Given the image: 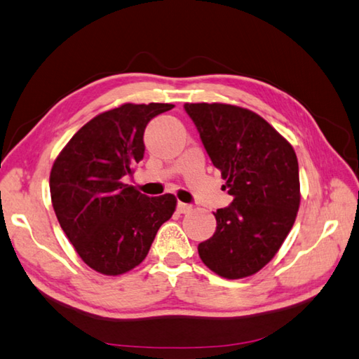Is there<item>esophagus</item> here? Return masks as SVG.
<instances>
[{
    "instance_id": "esophagus-1",
    "label": "esophagus",
    "mask_w": 359,
    "mask_h": 359,
    "mask_svg": "<svg viewBox=\"0 0 359 359\" xmlns=\"http://www.w3.org/2000/svg\"><path fill=\"white\" fill-rule=\"evenodd\" d=\"M177 212H179V213H188V212H191V205H189V203L179 202V203H177Z\"/></svg>"
}]
</instances>
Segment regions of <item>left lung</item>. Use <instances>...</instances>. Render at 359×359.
<instances>
[{
    "instance_id": "left-lung-1",
    "label": "left lung",
    "mask_w": 359,
    "mask_h": 359,
    "mask_svg": "<svg viewBox=\"0 0 359 359\" xmlns=\"http://www.w3.org/2000/svg\"><path fill=\"white\" fill-rule=\"evenodd\" d=\"M233 202L215 215L199 257L229 280L254 276L276 257L300 205L299 163L286 138L255 111L230 104H185Z\"/></svg>"
}]
</instances>
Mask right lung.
I'll use <instances>...</instances> for the list:
<instances>
[{
	"label": "right lung",
	"instance_id": "1",
	"mask_svg": "<svg viewBox=\"0 0 359 359\" xmlns=\"http://www.w3.org/2000/svg\"><path fill=\"white\" fill-rule=\"evenodd\" d=\"M172 104H123L82 126L49 174L53 208L82 262L121 276L146 258L160 226L175 212L174 194L147 198L124 184L144 156V129Z\"/></svg>",
	"mask_w": 359,
	"mask_h": 359
}]
</instances>
